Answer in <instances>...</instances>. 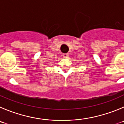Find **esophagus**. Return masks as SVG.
I'll use <instances>...</instances> for the list:
<instances>
[{
    "label": "esophagus",
    "mask_w": 124,
    "mask_h": 124,
    "mask_svg": "<svg viewBox=\"0 0 124 124\" xmlns=\"http://www.w3.org/2000/svg\"><path fill=\"white\" fill-rule=\"evenodd\" d=\"M69 54L68 53H64V54H63V57H64V58H68L69 57Z\"/></svg>",
    "instance_id": "esophagus-1"
}]
</instances>
